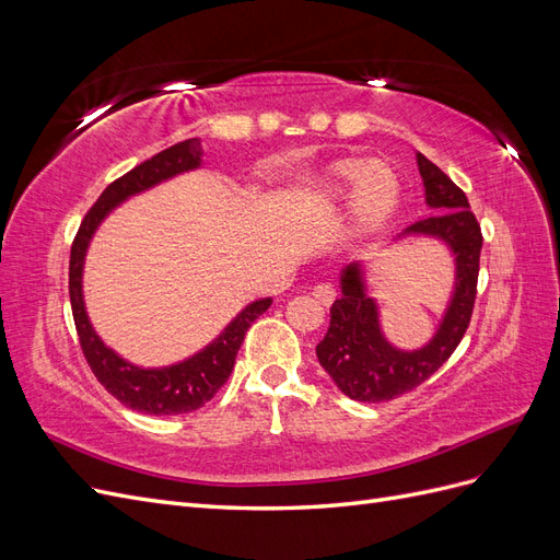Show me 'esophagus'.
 I'll use <instances>...</instances> for the list:
<instances>
[{
  "instance_id": "obj_1",
  "label": "esophagus",
  "mask_w": 560,
  "mask_h": 560,
  "mask_svg": "<svg viewBox=\"0 0 560 560\" xmlns=\"http://www.w3.org/2000/svg\"><path fill=\"white\" fill-rule=\"evenodd\" d=\"M313 299H315L317 303H322V306H331L334 299H336V290H334L331 284H327V282L315 284V287H313Z\"/></svg>"
}]
</instances>
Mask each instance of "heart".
Segmentation results:
<instances>
[{
	"mask_svg": "<svg viewBox=\"0 0 560 560\" xmlns=\"http://www.w3.org/2000/svg\"><path fill=\"white\" fill-rule=\"evenodd\" d=\"M311 196L325 208L350 200L352 229L371 233L395 214L401 198V179L387 161L341 159L313 182Z\"/></svg>",
	"mask_w": 560,
	"mask_h": 560,
	"instance_id": "obj_1",
	"label": "heart"
}]
</instances>
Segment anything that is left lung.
<instances>
[{
	"mask_svg": "<svg viewBox=\"0 0 560 560\" xmlns=\"http://www.w3.org/2000/svg\"><path fill=\"white\" fill-rule=\"evenodd\" d=\"M418 167L425 182L428 206L436 214L420 219L406 233L436 235L451 245L457 264L455 294L432 343L416 352H401L389 346L378 329V313L374 301L364 294L360 268H346L341 296L331 306L329 331L317 343V360L341 393L354 401H389L425 383L460 346L471 319L483 245L481 226L469 210L465 191L442 167L422 154H418Z\"/></svg>",
	"mask_w": 560,
	"mask_h": 560,
	"instance_id": "left-lung-1",
	"label": "left lung"
}]
</instances>
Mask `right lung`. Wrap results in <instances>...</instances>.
I'll list each match as a JSON object with an SVG mask.
<instances>
[{
  "instance_id": "1",
  "label": "right lung",
  "mask_w": 560,
  "mask_h": 560,
  "mask_svg": "<svg viewBox=\"0 0 560 560\" xmlns=\"http://www.w3.org/2000/svg\"><path fill=\"white\" fill-rule=\"evenodd\" d=\"M198 163L200 142L194 138L163 149L161 154L135 165L130 173L114 179L103 191V196L93 202V208L86 212V217H83L70 252V301L83 358H86L100 385H103L112 397L128 406V409L149 416L189 413L200 409L206 401H210L219 393V387L229 381L235 364V354H238L252 322L264 315L270 306V299L249 303L210 348L171 369L147 371L132 366L121 358H116V354L109 348H105V343L95 336L86 311H83L81 299V266L93 231L116 202H121L124 198L138 191H144L149 186H154L177 173L191 171Z\"/></svg>"
}]
</instances>
